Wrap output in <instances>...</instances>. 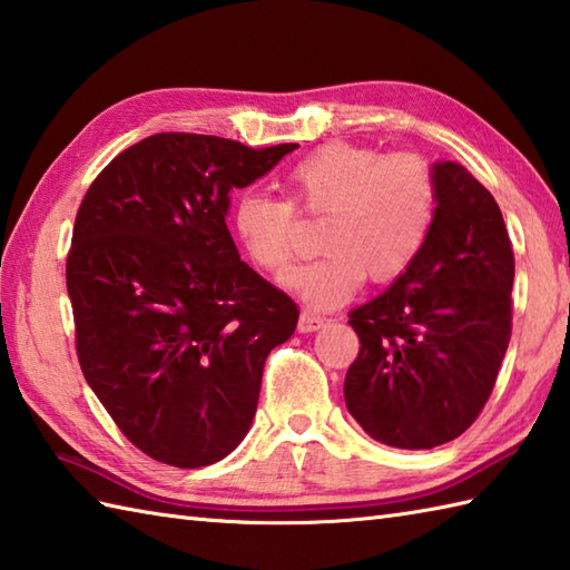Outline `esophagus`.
<instances>
[{
	"mask_svg": "<svg viewBox=\"0 0 570 570\" xmlns=\"http://www.w3.org/2000/svg\"><path fill=\"white\" fill-rule=\"evenodd\" d=\"M323 325H325L323 316H316V313H311V311H301V316H298V331L301 333L321 331Z\"/></svg>",
	"mask_w": 570,
	"mask_h": 570,
	"instance_id": "1",
	"label": "esophagus"
}]
</instances>
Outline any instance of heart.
Returning a JSON list of instances; mask_svg holds the SVG:
<instances>
[{"instance_id":"b5f03b06","label":"heart","mask_w":570,"mask_h":570,"mask_svg":"<svg viewBox=\"0 0 570 570\" xmlns=\"http://www.w3.org/2000/svg\"><path fill=\"white\" fill-rule=\"evenodd\" d=\"M284 198L245 190L233 203L235 237L264 272L282 274L296 257L298 215L318 220V259L296 266L282 286L313 308H335L365 276L386 284L416 262L435 220L439 188L416 154L382 156L331 141L284 176Z\"/></svg>"}]
</instances>
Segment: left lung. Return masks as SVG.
<instances>
[{"mask_svg":"<svg viewBox=\"0 0 570 570\" xmlns=\"http://www.w3.org/2000/svg\"><path fill=\"white\" fill-rule=\"evenodd\" d=\"M439 203L416 262L350 313L360 353L345 404L374 441L443 445L485 409L512 337L514 252L492 193L465 166H433Z\"/></svg>","mask_w":570,"mask_h":570,"instance_id":"obj_1","label":"left lung"}]
</instances>
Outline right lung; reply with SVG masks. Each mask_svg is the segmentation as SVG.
<instances>
[{
    "instance_id": "obj_1",
    "label": "right lung",
    "mask_w": 570,
    "mask_h": 570,
    "mask_svg": "<svg viewBox=\"0 0 570 570\" xmlns=\"http://www.w3.org/2000/svg\"><path fill=\"white\" fill-rule=\"evenodd\" d=\"M296 144L161 131L107 164L78 208L66 284L85 380L141 453L203 468L233 453L266 355L298 306L239 252L225 215Z\"/></svg>"
}]
</instances>
